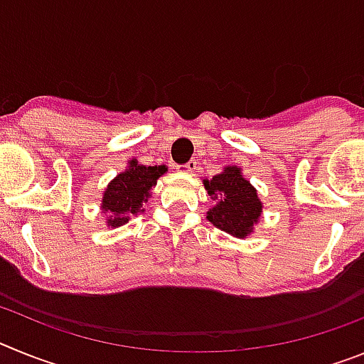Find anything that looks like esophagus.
<instances>
[{"label":"esophagus","mask_w":364,"mask_h":364,"mask_svg":"<svg viewBox=\"0 0 364 364\" xmlns=\"http://www.w3.org/2000/svg\"><path fill=\"white\" fill-rule=\"evenodd\" d=\"M178 169H182V171H186V173H195V169H197V162H195V160H189L188 164L180 166Z\"/></svg>","instance_id":"esophagus-1"}]
</instances>
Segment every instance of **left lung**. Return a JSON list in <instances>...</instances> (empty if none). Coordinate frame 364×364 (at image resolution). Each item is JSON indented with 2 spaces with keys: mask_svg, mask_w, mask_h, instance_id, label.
I'll list each match as a JSON object with an SVG mask.
<instances>
[{
  "mask_svg": "<svg viewBox=\"0 0 364 364\" xmlns=\"http://www.w3.org/2000/svg\"><path fill=\"white\" fill-rule=\"evenodd\" d=\"M208 195L215 205L208 211V220L218 230L244 239L259 220L262 204L257 191L242 175L240 167H226L224 173L204 180Z\"/></svg>",
  "mask_w": 364,
  "mask_h": 364,
  "instance_id": "obj_1",
  "label": "left lung"
}]
</instances>
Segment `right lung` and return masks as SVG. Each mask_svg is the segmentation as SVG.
Masks as SVG:
<instances>
[{
  "label": "right lung",
  "mask_w": 364,
  "mask_h": 364,
  "mask_svg": "<svg viewBox=\"0 0 364 364\" xmlns=\"http://www.w3.org/2000/svg\"><path fill=\"white\" fill-rule=\"evenodd\" d=\"M164 173L166 166H138V162L133 160L129 169H125L112 180L102 200V210L111 213V217H107L109 226H122L129 220L127 215H134L142 210L149 198V189Z\"/></svg>",
  "instance_id": "add662e5"
}]
</instances>
